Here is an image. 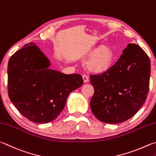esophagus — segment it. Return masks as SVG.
Segmentation results:
<instances>
[{
	"mask_svg": "<svg viewBox=\"0 0 156 156\" xmlns=\"http://www.w3.org/2000/svg\"><path fill=\"white\" fill-rule=\"evenodd\" d=\"M82 77L83 79L84 83H88V81H89V78H88V76H87L86 75H82Z\"/></svg>",
	"mask_w": 156,
	"mask_h": 156,
	"instance_id": "34e87169",
	"label": "esophagus"
}]
</instances>
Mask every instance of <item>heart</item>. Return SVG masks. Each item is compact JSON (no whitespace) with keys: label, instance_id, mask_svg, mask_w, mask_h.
I'll list each match as a JSON object with an SVG mask.
<instances>
[{"label":"heart","instance_id":"obj_1","mask_svg":"<svg viewBox=\"0 0 156 156\" xmlns=\"http://www.w3.org/2000/svg\"><path fill=\"white\" fill-rule=\"evenodd\" d=\"M88 55L92 57L88 63L90 69L96 72H102L110 66L114 54L110 48L101 46L91 50Z\"/></svg>","mask_w":156,"mask_h":156}]
</instances>
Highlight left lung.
I'll use <instances>...</instances> for the list:
<instances>
[{
    "label": "left lung",
    "instance_id": "8db88e82",
    "mask_svg": "<svg viewBox=\"0 0 156 156\" xmlns=\"http://www.w3.org/2000/svg\"><path fill=\"white\" fill-rule=\"evenodd\" d=\"M151 63L136 44H129L115 64L105 73L90 76L94 93L90 103L100 121L116 124L132 118L146 101Z\"/></svg>",
    "mask_w": 156,
    "mask_h": 156
}]
</instances>
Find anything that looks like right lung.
I'll return each instance as SVG.
<instances>
[{"mask_svg": "<svg viewBox=\"0 0 156 156\" xmlns=\"http://www.w3.org/2000/svg\"><path fill=\"white\" fill-rule=\"evenodd\" d=\"M50 59L34 43L11 57L7 67L8 94L22 115L37 123L55 119L71 92L83 83L80 74L62 73L50 68Z\"/></svg>", "mask_w": 156, "mask_h": 156, "instance_id": "obj_1", "label": "right lung"}]
</instances>
